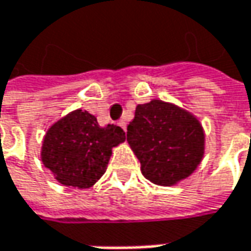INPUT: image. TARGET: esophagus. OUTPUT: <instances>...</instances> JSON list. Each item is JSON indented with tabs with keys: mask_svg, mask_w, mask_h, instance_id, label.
Segmentation results:
<instances>
[{
	"mask_svg": "<svg viewBox=\"0 0 251 251\" xmlns=\"http://www.w3.org/2000/svg\"><path fill=\"white\" fill-rule=\"evenodd\" d=\"M119 126L121 127V128H123V130H124V131H126V128H127V123H126L124 120H120Z\"/></svg>",
	"mask_w": 251,
	"mask_h": 251,
	"instance_id": "esophagus-1",
	"label": "esophagus"
}]
</instances>
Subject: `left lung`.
Wrapping results in <instances>:
<instances>
[{
	"label": "left lung",
	"mask_w": 251,
	"mask_h": 251,
	"mask_svg": "<svg viewBox=\"0 0 251 251\" xmlns=\"http://www.w3.org/2000/svg\"><path fill=\"white\" fill-rule=\"evenodd\" d=\"M127 141L143 175L159 186H174L191 176L205 155V130L199 119L159 99L135 107Z\"/></svg>",
	"instance_id": "obj_1"
}]
</instances>
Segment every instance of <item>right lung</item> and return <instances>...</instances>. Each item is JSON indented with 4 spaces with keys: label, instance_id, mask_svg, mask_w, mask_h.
Wrapping results in <instances>:
<instances>
[{
    "label": "right lung",
    "instance_id": "add662e5",
    "mask_svg": "<svg viewBox=\"0 0 251 251\" xmlns=\"http://www.w3.org/2000/svg\"><path fill=\"white\" fill-rule=\"evenodd\" d=\"M124 141L120 127H101L93 114L76 108L46 130L41 161L60 185L89 189L104 175L113 148Z\"/></svg>",
    "mask_w": 251,
    "mask_h": 251
}]
</instances>
